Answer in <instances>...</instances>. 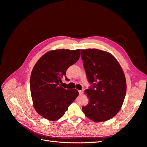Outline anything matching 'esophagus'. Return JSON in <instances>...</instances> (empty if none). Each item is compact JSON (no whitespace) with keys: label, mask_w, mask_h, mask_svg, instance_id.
<instances>
[{"label":"esophagus","mask_w":147,"mask_h":147,"mask_svg":"<svg viewBox=\"0 0 147 147\" xmlns=\"http://www.w3.org/2000/svg\"><path fill=\"white\" fill-rule=\"evenodd\" d=\"M78 92H79V94H83V92H84V90H79L78 91Z\"/></svg>","instance_id":"obj_1"}]
</instances>
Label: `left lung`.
Masks as SVG:
<instances>
[{"mask_svg": "<svg viewBox=\"0 0 147 147\" xmlns=\"http://www.w3.org/2000/svg\"><path fill=\"white\" fill-rule=\"evenodd\" d=\"M88 81L91 84L85 93L89 98L83 106L84 115L95 122L113 118L121 109L126 93L122 68L110 53L97 49L81 50Z\"/></svg>", "mask_w": 147, "mask_h": 147, "instance_id": "1", "label": "left lung"}]
</instances>
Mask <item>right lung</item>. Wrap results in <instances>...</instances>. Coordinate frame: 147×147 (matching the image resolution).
I'll return each mask as SVG.
<instances>
[{
  "mask_svg": "<svg viewBox=\"0 0 147 147\" xmlns=\"http://www.w3.org/2000/svg\"><path fill=\"white\" fill-rule=\"evenodd\" d=\"M80 50H56L46 53L34 65L30 88L34 107L42 117L50 121L61 118L78 96L77 90L61 86L66 70L80 58Z\"/></svg>",
  "mask_w": 147,
  "mask_h": 147,
  "instance_id": "1",
  "label": "right lung"
}]
</instances>
